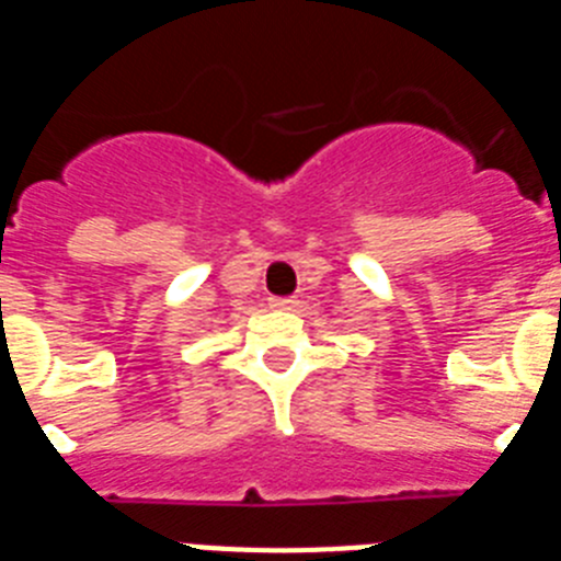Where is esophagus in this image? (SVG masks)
I'll return each mask as SVG.
<instances>
[{
	"label": "esophagus",
	"mask_w": 561,
	"mask_h": 561,
	"mask_svg": "<svg viewBox=\"0 0 561 561\" xmlns=\"http://www.w3.org/2000/svg\"><path fill=\"white\" fill-rule=\"evenodd\" d=\"M271 308H279V310H294L296 305H299V299L296 296H271Z\"/></svg>",
	"instance_id": "esophagus-1"
}]
</instances>
